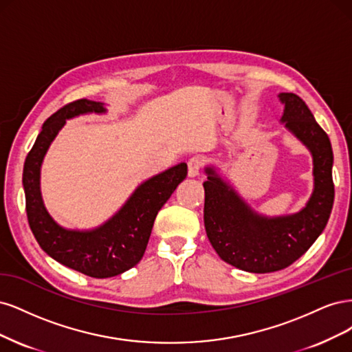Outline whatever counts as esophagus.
I'll list each match as a JSON object with an SVG mask.
<instances>
[{
    "instance_id": "obj_1",
    "label": "esophagus",
    "mask_w": 352,
    "mask_h": 352,
    "mask_svg": "<svg viewBox=\"0 0 352 352\" xmlns=\"http://www.w3.org/2000/svg\"><path fill=\"white\" fill-rule=\"evenodd\" d=\"M188 177H197L200 173L203 166H205V162H203V160L200 156H192L188 160Z\"/></svg>"
}]
</instances>
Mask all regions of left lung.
I'll list each match as a JSON object with an SVG mask.
<instances>
[{
  "label": "left lung",
  "instance_id": "1",
  "mask_svg": "<svg viewBox=\"0 0 352 352\" xmlns=\"http://www.w3.org/2000/svg\"><path fill=\"white\" fill-rule=\"evenodd\" d=\"M285 104L282 121L313 153L314 191L301 212L282 218L254 213L206 168L205 228L214 252L223 262L253 274H267L292 265L309 250L331 217L335 186L333 152L324 130L296 94H279Z\"/></svg>",
  "mask_w": 352,
  "mask_h": 352
}]
</instances>
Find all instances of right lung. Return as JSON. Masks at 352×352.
<instances>
[{
	"mask_svg": "<svg viewBox=\"0 0 352 352\" xmlns=\"http://www.w3.org/2000/svg\"><path fill=\"white\" fill-rule=\"evenodd\" d=\"M86 112H105V108L100 102L77 99L43 122L26 156L23 187L28 222L42 250L67 267L102 279L120 275L140 262L156 214L187 177V164H178L144 181L116 217L99 228L86 232L61 228L43 206L39 190L41 164L65 120Z\"/></svg>",
	"mask_w": 352,
	"mask_h": 352,
	"instance_id": "right-lung-1",
	"label": "right lung"
}]
</instances>
